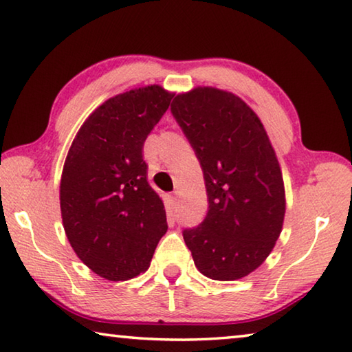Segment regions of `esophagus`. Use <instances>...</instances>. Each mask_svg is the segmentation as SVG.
Segmentation results:
<instances>
[{
    "mask_svg": "<svg viewBox=\"0 0 352 352\" xmlns=\"http://www.w3.org/2000/svg\"><path fill=\"white\" fill-rule=\"evenodd\" d=\"M176 201H177V198H176V195H168V204L173 207L176 204Z\"/></svg>",
    "mask_w": 352,
    "mask_h": 352,
    "instance_id": "1",
    "label": "esophagus"
}]
</instances>
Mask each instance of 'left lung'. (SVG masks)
Masks as SVG:
<instances>
[{
  "instance_id": "obj_1",
  "label": "left lung",
  "mask_w": 352,
  "mask_h": 352,
  "mask_svg": "<svg viewBox=\"0 0 352 352\" xmlns=\"http://www.w3.org/2000/svg\"><path fill=\"white\" fill-rule=\"evenodd\" d=\"M171 113L199 160L209 201L203 223L184 229V241L207 278H243L273 251L285 215L267 131L243 100L214 87L177 95Z\"/></svg>"
}]
</instances>
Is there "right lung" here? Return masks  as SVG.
Wrapping results in <instances>:
<instances>
[{"label":"right lung","instance_id":"1","mask_svg":"<svg viewBox=\"0 0 352 352\" xmlns=\"http://www.w3.org/2000/svg\"><path fill=\"white\" fill-rule=\"evenodd\" d=\"M171 98L160 85L111 98L85 120L67 154L63 229L80 261L107 280L146 272L168 229L162 199L148 184L142 149Z\"/></svg>","mask_w":352,"mask_h":352}]
</instances>
